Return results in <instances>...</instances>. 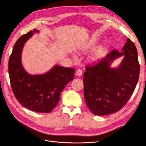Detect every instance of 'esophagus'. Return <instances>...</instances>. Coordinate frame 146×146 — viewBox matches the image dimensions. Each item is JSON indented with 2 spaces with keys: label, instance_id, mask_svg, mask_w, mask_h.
<instances>
[{
  "label": "esophagus",
  "instance_id": "obj_1",
  "mask_svg": "<svg viewBox=\"0 0 146 146\" xmlns=\"http://www.w3.org/2000/svg\"><path fill=\"white\" fill-rule=\"evenodd\" d=\"M82 73H83V71L82 69H78V70H77L76 72H75V74H76L77 76L80 77V76H82Z\"/></svg>",
  "mask_w": 146,
  "mask_h": 146
}]
</instances>
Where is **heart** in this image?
Masks as SVG:
<instances>
[{
    "instance_id": "b5f03b06",
    "label": "heart",
    "mask_w": 146,
    "mask_h": 146,
    "mask_svg": "<svg viewBox=\"0 0 146 146\" xmlns=\"http://www.w3.org/2000/svg\"><path fill=\"white\" fill-rule=\"evenodd\" d=\"M97 42L96 40H95L94 38H91L90 40H89L86 44H85L84 46H83L81 48H80V51L83 52H86L89 51V50L92 49L95 46ZM104 51V48L103 46H101L98 48V49H95V51L89 56V61L90 63H92L99 62L103 57ZM72 58L75 61H77V57L76 55L73 54Z\"/></svg>"
}]
</instances>
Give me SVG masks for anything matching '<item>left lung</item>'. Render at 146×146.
<instances>
[{"label":"left lung","instance_id":"obj_1","mask_svg":"<svg viewBox=\"0 0 146 146\" xmlns=\"http://www.w3.org/2000/svg\"><path fill=\"white\" fill-rule=\"evenodd\" d=\"M122 51L113 50L83 74L84 97L88 108L95 115L114 113L127 103L138 82L139 64L135 44L127 38ZM123 56L119 66L111 67Z\"/></svg>","mask_w":146,"mask_h":146}]
</instances>
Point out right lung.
Returning a JSON list of instances; mask_svg holds the SVG:
<instances>
[{
    "label": "right lung",
    "mask_w": 146,
    "mask_h": 146,
    "mask_svg": "<svg viewBox=\"0 0 146 146\" xmlns=\"http://www.w3.org/2000/svg\"><path fill=\"white\" fill-rule=\"evenodd\" d=\"M38 33L34 29L17 40L9 58L8 73L14 95L19 103L34 112L49 113L56 107L64 87L74 79L75 69L56 64L42 74L31 75L25 71L22 63L23 46Z\"/></svg>",
    "instance_id": "add662e5"
}]
</instances>
